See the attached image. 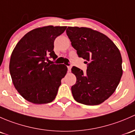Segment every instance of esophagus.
I'll return each mask as SVG.
<instances>
[{"label": "esophagus", "mask_w": 135, "mask_h": 135, "mask_svg": "<svg viewBox=\"0 0 135 135\" xmlns=\"http://www.w3.org/2000/svg\"><path fill=\"white\" fill-rule=\"evenodd\" d=\"M68 71H71V66H68Z\"/></svg>", "instance_id": "1"}]
</instances>
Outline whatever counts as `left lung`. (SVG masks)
<instances>
[{"instance_id":"left-lung-1","label":"left lung","mask_w":135,"mask_h":135,"mask_svg":"<svg viewBox=\"0 0 135 135\" xmlns=\"http://www.w3.org/2000/svg\"><path fill=\"white\" fill-rule=\"evenodd\" d=\"M66 34L78 56L88 64L86 73L71 68L77 78L71 87L73 98L86 105H99L114 92L123 74L118 48L106 35L90 28L68 26Z\"/></svg>"}]
</instances>
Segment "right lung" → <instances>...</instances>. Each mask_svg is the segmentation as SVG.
Returning a JSON list of instances; mask_svg holds the SVG:
<instances>
[{
	"label": "right lung",
	"mask_w": 135,
	"mask_h": 135,
	"mask_svg": "<svg viewBox=\"0 0 135 135\" xmlns=\"http://www.w3.org/2000/svg\"><path fill=\"white\" fill-rule=\"evenodd\" d=\"M66 29V26L52 25L37 28L26 34L13 50L9 66L12 82L29 102L45 104L56 98L68 68L54 64L49 58H57L54 41Z\"/></svg>",
	"instance_id": "obj_1"
}]
</instances>
